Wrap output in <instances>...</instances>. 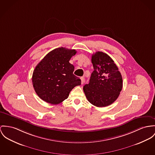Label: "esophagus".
Here are the masks:
<instances>
[{
  "mask_svg": "<svg viewBox=\"0 0 155 155\" xmlns=\"http://www.w3.org/2000/svg\"><path fill=\"white\" fill-rule=\"evenodd\" d=\"M81 84H83L85 83V79L84 77H81Z\"/></svg>",
  "mask_w": 155,
  "mask_h": 155,
  "instance_id": "esophagus-1",
  "label": "esophagus"
}]
</instances>
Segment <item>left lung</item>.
Returning a JSON list of instances; mask_svg holds the SVG:
<instances>
[{
    "mask_svg": "<svg viewBox=\"0 0 155 155\" xmlns=\"http://www.w3.org/2000/svg\"><path fill=\"white\" fill-rule=\"evenodd\" d=\"M91 62L94 71L90 82L83 87L88 101L96 107H106L118 98L123 87V79L114 61L107 54L96 52Z\"/></svg>",
    "mask_w": 155,
    "mask_h": 155,
    "instance_id": "left-lung-1",
    "label": "left lung"
}]
</instances>
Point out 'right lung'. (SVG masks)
<instances>
[{
  "mask_svg": "<svg viewBox=\"0 0 155 155\" xmlns=\"http://www.w3.org/2000/svg\"><path fill=\"white\" fill-rule=\"evenodd\" d=\"M77 51L58 48L49 52L36 66L32 84L36 93L44 101L58 104L67 99L72 90L81 85L74 75V67L69 61Z\"/></svg>",
  "mask_w": 155,
  "mask_h": 155,
  "instance_id": "obj_1",
  "label": "right lung"
}]
</instances>
